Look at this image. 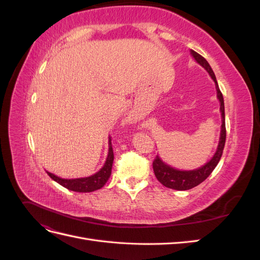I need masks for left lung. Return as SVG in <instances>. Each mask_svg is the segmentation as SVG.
Returning a JSON list of instances; mask_svg holds the SVG:
<instances>
[{"instance_id":"left-lung-1","label":"left lung","mask_w":260,"mask_h":260,"mask_svg":"<svg viewBox=\"0 0 260 260\" xmlns=\"http://www.w3.org/2000/svg\"><path fill=\"white\" fill-rule=\"evenodd\" d=\"M191 54L194 57V59L198 61L202 67L206 69V72L210 75L211 79L215 81L216 90H217V98L220 102V112H221L222 124H221V132H220L219 144H218L215 155L212 156V158L207 164H205L204 166H202L199 169L188 170V171L178 170V169L170 167L169 165L165 164L158 156H156V158L153 161V169H154L155 177L162 185H165L166 187H169V188H174V190H178V191L190 190V188L201 184L203 181H205L208 178V176L211 174L212 170L216 168L220 158H221L223 148H224V143H225V136H226L225 121H224L223 96H222L221 91H220V89H219L216 76H215L214 72H212L210 65L208 64V61L204 58L202 55L196 53L193 50H191Z\"/></svg>"}]
</instances>
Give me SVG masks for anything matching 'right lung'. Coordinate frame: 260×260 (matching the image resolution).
<instances>
[{
	"label": "right lung",
	"mask_w": 260,
	"mask_h": 260,
	"mask_svg": "<svg viewBox=\"0 0 260 260\" xmlns=\"http://www.w3.org/2000/svg\"><path fill=\"white\" fill-rule=\"evenodd\" d=\"M113 161H114V152H113V146H112V140L109 138L108 155H107L106 161L104 164V166L102 167L101 170L98 171L96 174H94L93 176H90V177L78 178V179H62L51 174L49 171H46V174H48L54 181H56L57 183L68 188L70 191L88 193V192L96 191L99 188L104 186V184L107 182L108 178L111 177Z\"/></svg>",
	"instance_id": "obj_1"
}]
</instances>
